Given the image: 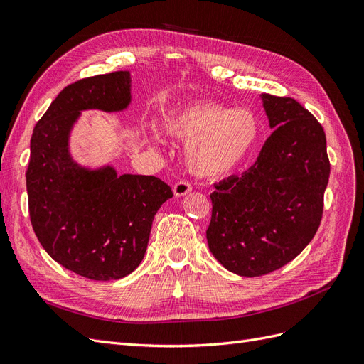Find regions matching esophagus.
<instances>
[{"mask_svg": "<svg viewBox=\"0 0 364 364\" xmlns=\"http://www.w3.org/2000/svg\"><path fill=\"white\" fill-rule=\"evenodd\" d=\"M191 191V183L186 181H179L178 183H174L173 186V193L176 197H182L185 194H188Z\"/></svg>", "mask_w": 364, "mask_h": 364, "instance_id": "esophagus-1", "label": "esophagus"}]
</instances>
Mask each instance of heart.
<instances>
[{
    "label": "heart",
    "instance_id": "heart-1",
    "mask_svg": "<svg viewBox=\"0 0 364 364\" xmlns=\"http://www.w3.org/2000/svg\"><path fill=\"white\" fill-rule=\"evenodd\" d=\"M168 136L188 141L185 164L199 178H220L246 161L257 146L261 126L247 107L232 109L215 102H197L162 117ZM158 139V135L153 136Z\"/></svg>",
    "mask_w": 364,
    "mask_h": 364
}]
</instances>
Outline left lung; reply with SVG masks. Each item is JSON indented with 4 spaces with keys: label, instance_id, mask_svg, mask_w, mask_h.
Instances as JSON below:
<instances>
[{
    "label": "left lung",
    "instance_id": "left-lung-1",
    "mask_svg": "<svg viewBox=\"0 0 364 364\" xmlns=\"http://www.w3.org/2000/svg\"><path fill=\"white\" fill-rule=\"evenodd\" d=\"M261 98L273 134L247 171L215 185L206 229L217 261L247 278L281 269L310 243L329 179L321 123L294 98Z\"/></svg>",
    "mask_w": 364,
    "mask_h": 364
}]
</instances>
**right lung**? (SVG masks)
Returning a JSON list of instances; mask_svg holds the SVG:
<instances>
[{"label": "right lung", "instance_id": "add662e5", "mask_svg": "<svg viewBox=\"0 0 364 364\" xmlns=\"http://www.w3.org/2000/svg\"><path fill=\"white\" fill-rule=\"evenodd\" d=\"M130 100L129 71L74 82L50 105L30 141L33 230L54 261L94 281L124 278L139 266L153 218L173 197L155 176H118L111 165L90 170L70 155V134L82 111L119 112Z\"/></svg>", "mask_w": 364, "mask_h": 364}]
</instances>
